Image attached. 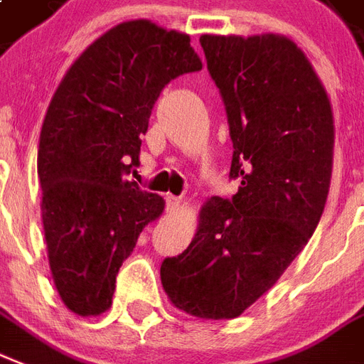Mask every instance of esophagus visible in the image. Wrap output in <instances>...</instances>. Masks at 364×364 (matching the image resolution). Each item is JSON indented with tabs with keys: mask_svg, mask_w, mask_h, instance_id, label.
I'll list each match as a JSON object with an SVG mask.
<instances>
[{
	"mask_svg": "<svg viewBox=\"0 0 364 364\" xmlns=\"http://www.w3.org/2000/svg\"><path fill=\"white\" fill-rule=\"evenodd\" d=\"M180 198H174V196H166V213H174L178 211L180 207Z\"/></svg>",
	"mask_w": 364,
	"mask_h": 364,
	"instance_id": "34e87169",
	"label": "esophagus"
}]
</instances>
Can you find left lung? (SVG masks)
<instances>
[{
  "label": "left lung",
  "mask_w": 364,
  "mask_h": 364,
  "mask_svg": "<svg viewBox=\"0 0 364 364\" xmlns=\"http://www.w3.org/2000/svg\"><path fill=\"white\" fill-rule=\"evenodd\" d=\"M234 144L232 199L211 198L198 232L161 264L171 303L205 321L234 318L276 284L313 236L334 165L332 103L289 38H199Z\"/></svg>",
  "instance_id": "1"
}]
</instances>
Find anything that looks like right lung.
I'll use <instances>...</instances> for the list:
<instances>
[{
  "instance_id": "1",
  "label": "right lung",
  "mask_w": 364,
  "mask_h": 364,
  "mask_svg": "<svg viewBox=\"0 0 364 364\" xmlns=\"http://www.w3.org/2000/svg\"><path fill=\"white\" fill-rule=\"evenodd\" d=\"M190 36L127 21L82 51L49 101L38 147L42 223L57 294L78 316L111 307L119 269L165 199L127 176L161 90L201 70Z\"/></svg>"
}]
</instances>
